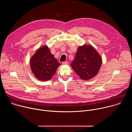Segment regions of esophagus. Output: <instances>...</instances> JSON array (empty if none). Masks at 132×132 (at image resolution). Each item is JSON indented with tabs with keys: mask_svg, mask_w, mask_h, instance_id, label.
<instances>
[{
	"mask_svg": "<svg viewBox=\"0 0 132 132\" xmlns=\"http://www.w3.org/2000/svg\"><path fill=\"white\" fill-rule=\"evenodd\" d=\"M68 64V62H67V61H66V62H63V63H62V64L63 65H67Z\"/></svg>",
	"mask_w": 132,
	"mask_h": 132,
	"instance_id": "34e87169",
	"label": "esophagus"
}]
</instances>
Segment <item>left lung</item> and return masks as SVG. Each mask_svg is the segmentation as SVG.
Listing matches in <instances>:
<instances>
[{
	"label": "left lung",
	"instance_id": "obj_1",
	"mask_svg": "<svg viewBox=\"0 0 132 132\" xmlns=\"http://www.w3.org/2000/svg\"><path fill=\"white\" fill-rule=\"evenodd\" d=\"M102 64V58L91 45L79 46L71 66L82 80H89L98 73Z\"/></svg>",
	"mask_w": 132,
	"mask_h": 132
}]
</instances>
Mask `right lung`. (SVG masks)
Returning <instances> with one entry per match:
<instances>
[{"label": "right lung", "mask_w": 132, "mask_h": 132, "mask_svg": "<svg viewBox=\"0 0 132 132\" xmlns=\"http://www.w3.org/2000/svg\"><path fill=\"white\" fill-rule=\"evenodd\" d=\"M30 62L35 77L42 81L50 80L61 65L46 45L37 50Z\"/></svg>", "instance_id": "obj_1"}]
</instances>
